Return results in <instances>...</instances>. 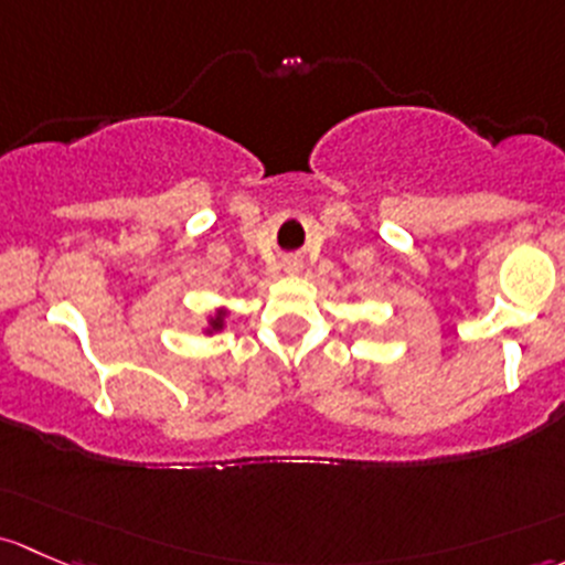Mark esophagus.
<instances>
[{
	"label": "esophagus",
	"instance_id": "obj_1",
	"mask_svg": "<svg viewBox=\"0 0 565 565\" xmlns=\"http://www.w3.org/2000/svg\"><path fill=\"white\" fill-rule=\"evenodd\" d=\"M299 269V260H288V271H296Z\"/></svg>",
	"mask_w": 565,
	"mask_h": 565
}]
</instances>
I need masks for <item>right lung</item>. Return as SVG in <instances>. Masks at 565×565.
I'll return each instance as SVG.
<instances>
[{"label":"right lung","instance_id":"obj_1","mask_svg":"<svg viewBox=\"0 0 565 565\" xmlns=\"http://www.w3.org/2000/svg\"><path fill=\"white\" fill-rule=\"evenodd\" d=\"M223 323H225V310H217V312H214V318H209L206 334H214V331H220V329H223Z\"/></svg>","mask_w":565,"mask_h":565}]
</instances>
